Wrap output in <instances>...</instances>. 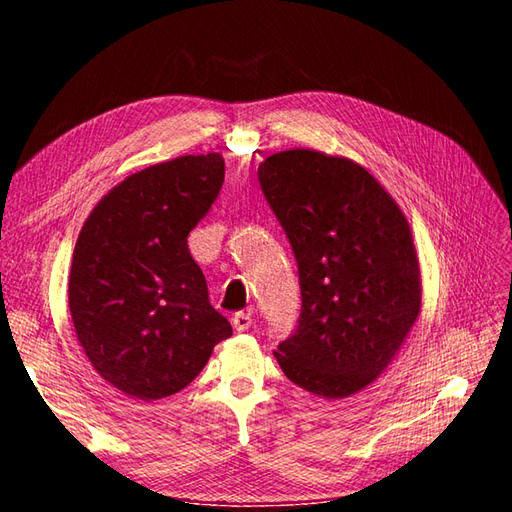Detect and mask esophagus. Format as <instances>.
I'll list each match as a JSON object with an SVG mask.
<instances>
[{"label":"esophagus","mask_w":512,"mask_h":512,"mask_svg":"<svg viewBox=\"0 0 512 512\" xmlns=\"http://www.w3.org/2000/svg\"><path fill=\"white\" fill-rule=\"evenodd\" d=\"M252 324H254V318H252V314L239 312V314L232 316V327H235V331H239V333H243V331L250 329Z\"/></svg>","instance_id":"1"}]
</instances>
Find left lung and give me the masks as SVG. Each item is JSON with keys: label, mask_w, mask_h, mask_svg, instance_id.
I'll list each match as a JSON object with an SVG mask.
<instances>
[{"label": "left lung", "mask_w": 512, "mask_h": 512, "mask_svg": "<svg viewBox=\"0 0 512 512\" xmlns=\"http://www.w3.org/2000/svg\"><path fill=\"white\" fill-rule=\"evenodd\" d=\"M260 190L299 269L301 316L273 352L288 380L350 397L393 361L421 312L410 226L367 170L290 149L258 166Z\"/></svg>", "instance_id": "obj_1"}]
</instances>
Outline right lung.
Segmentation results:
<instances>
[{"mask_svg":"<svg viewBox=\"0 0 512 512\" xmlns=\"http://www.w3.org/2000/svg\"><path fill=\"white\" fill-rule=\"evenodd\" d=\"M222 183L220 153L149 166L100 200L76 241L68 290L76 337L126 395L181 391L232 335L188 247Z\"/></svg>","mask_w":512,"mask_h":512,"instance_id":"add662e5","label":"right lung"}]
</instances>
